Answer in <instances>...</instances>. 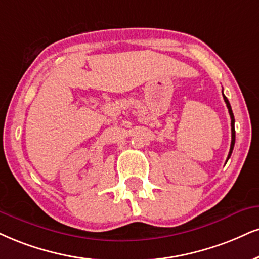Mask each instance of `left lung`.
<instances>
[{
  "label": "left lung",
  "mask_w": 259,
  "mask_h": 259,
  "mask_svg": "<svg viewBox=\"0 0 259 259\" xmlns=\"http://www.w3.org/2000/svg\"><path fill=\"white\" fill-rule=\"evenodd\" d=\"M223 95V92H222ZM223 100H225L226 104H227V108H228V111H229V115H231V126H232V143H231V149H229V154H228V158L231 157L232 152H233V148H234V144H235V130H234V115H233V111H232V108H231V104H229V101L227 100V97H226L225 95H223ZM227 158V161H228Z\"/></svg>",
  "instance_id": "8db88e82"
}]
</instances>
